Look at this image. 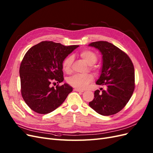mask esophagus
Masks as SVG:
<instances>
[{
  "instance_id": "1",
  "label": "esophagus",
  "mask_w": 153,
  "mask_h": 153,
  "mask_svg": "<svg viewBox=\"0 0 153 153\" xmlns=\"http://www.w3.org/2000/svg\"><path fill=\"white\" fill-rule=\"evenodd\" d=\"M74 90L76 91H78V92H81V93L84 91V90H80V89H77V88H74Z\"/></svg>"
}]
</instances>
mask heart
I'll return each instance as SVG.
<instances>
[{"label": "heart", "instance_id": "heart-1", "mask_svg": "<svg viewBox=\"0 0 153 153\" xmlns=\"http://www.w3.org/2000/svg\"><path fill=\"white\" fill-rule=\"evenodd\" d=\"M80 56L86 62L88 65H91L90 70L96 72L97 68L95 67L92 66L95 64L97 60L98 56L95 53L91 50H83L80 53ZM74 60L72 56H68L64 59L62 63L63 70L67 73H69L71 71V66ZM93 76L90 74H76L72 75L67 79V82L72 87H74L77 89L83 90L85 89L89 85V84L93 81Z\"/></svg>", "mask_w": 153, "mask_h": 153}]
</instances>
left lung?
I'll use <instances>...</instances> for the list:
<instances>
[{
	"label": "left lung",
	"mask_w": 153,
	"mask_h": 153,
	"mask_svg": "<svg viewBox=\"0 0 153 153\" xmlns=\"http://www.w3.org/2000/svg\"><path fill=\"white\" fill-rule=\"evenodd\" d=\"M100 51L102 67L96 84L107 88L96 90L89 105L103 116L115 114L128 102L135 89L134 67L130 57L114 44L97 41L89 44Z\"/></svg>",
	"instance_id": "8db88e82"
}]
</instances>
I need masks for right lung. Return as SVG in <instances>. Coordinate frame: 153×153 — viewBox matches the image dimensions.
<instances>
[{"instance_id":"add662e5","label":"right lung","mask_w":153,"mask_h":153,"mask_svg":"<svg viewBox=\"0 0 153 153\" xmlns=\"http://www.w3.org/2000/svg\"><path fill=\"white\" fill-rule=\"evenodd\" d=\"M77 47L42 41L29 49L25 55L19 67L21 93L32 111L48 114L61 105L72 91V88L67 83L58 85L56 88L51 87V83L63 81V61Z\"/></svg>"}]
</instances>
